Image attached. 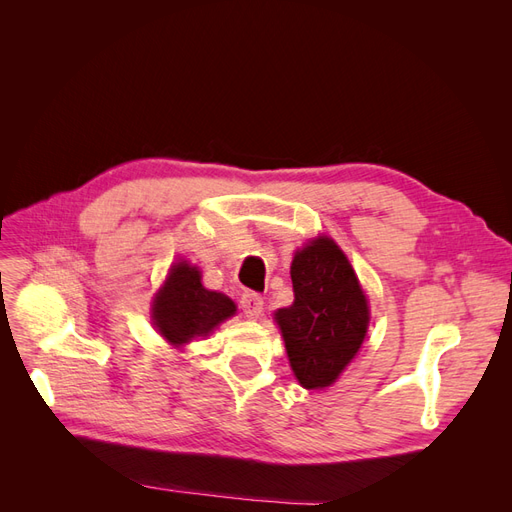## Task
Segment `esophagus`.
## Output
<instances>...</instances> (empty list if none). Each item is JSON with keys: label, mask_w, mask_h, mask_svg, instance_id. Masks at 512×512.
Wrapping results in <instances>:
<instances>
[{"label": "esophagus", "mask_w": 512, "mask_h": 512, "mask_svg": "<svg viewBox=\"0 0 512 512\" xmlns=\"http://www.w3.org/2000/svg\"><path fill=\"white\" fill-rule=\"evenodd\" d=\"M239 303L247 318H258L262 314V307H265V301H262V297L256 292H243Z\"/></svg>", "instance_id": "obj_1"}]
</instances>
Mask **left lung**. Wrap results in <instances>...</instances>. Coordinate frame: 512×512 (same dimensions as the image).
Wrapping results in <instances>:
<instances>
[{"label": "left lung", "instance_id": "obj_1", "mask_svg": "<svg viewBox=\"0 0 512 512\" xmlns=\"http://www.w3.org/2000/svg\"><path fill=\"white\" fill-rule=\"evenodd\" d=\"M294 303L277 309L290 367L305 389L331 386L359 352L369 307L348 258L329 237L294 254Z\"/></svg>", "mask_w": 512, "mask_h": 512}]
</instances>
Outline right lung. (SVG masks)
<instances>
[{
  "label": "right lung",
  "instance_id": "add662e5",
  "mask_svg": "<svg viewBox=\"0 0 512 512\" xmlns=\"http://www.w3.org/2000/svg\"><path fill=\"white\" fill-rule=\"evenodd\" d=\"M237 312L226 294L207 290L200 284V273L188 262H177L170 269L162 290L153 301V320L170 344H188L203 337L220 322Z\"/></svg>",
  "mask_w": 512,
  "mask_h": 512
}]
</instances>
